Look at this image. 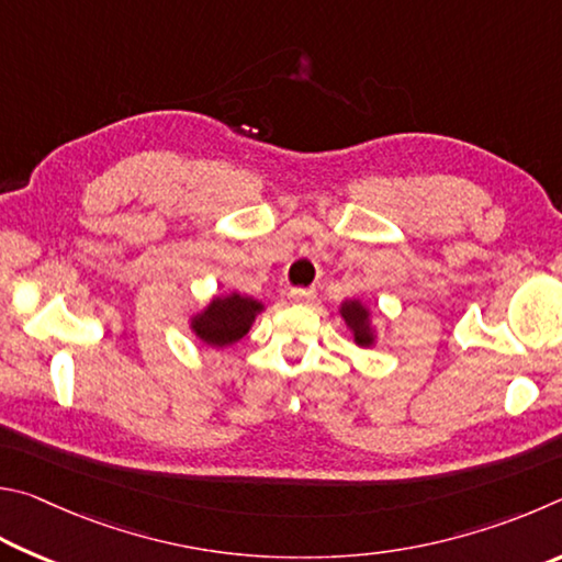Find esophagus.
I'll return each instance as SVG.
<instances>
[{"instance_id": "1", "label": "esophagus", "mask_w": 562, "mask_h": 562, "mask_svg": "<svg viewBox=\"0 0 562 562\" xmlns=\"http://www.w3.org/2000/svg\"><path fill=\"white\" fill-rule=\"evenodd\" d=\"M313 296H316V289H291L289 291V299L293 303H308V301H313Z\"/></svg>"}]
</instances>
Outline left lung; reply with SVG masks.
<instances>
[{"instance_id":"1","label":"left lung","mask_w":562,"mask_h":562,"mask_svg":"<svg viewBox=\"0 0 562 562\" xmlns=\"http://www.w3.org/2000/svg\"><path fill=\"white\" fill-rule=\"evenodd\" d=\"M340 316L346 321V326L350 328L352 338L360 348H370L375 342V328H372L370 321V311L362 301L358 299H348L340 303Z\"/></svg>"}]
</instances>
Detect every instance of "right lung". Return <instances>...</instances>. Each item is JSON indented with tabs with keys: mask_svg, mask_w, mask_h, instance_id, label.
Listing matches in <instances>:
<instances>
[{
	"mask_svg": "<svg viewBox=\"0 0 562 562\" xmlns=\"http://www.w3.org/2000/svg\"><path fill=\"white\" fill-rule=\"evenodd\" d=\"M263 311V303L241 293L214 296L202 313L192 318L194 336L212 348H226L249 333L254 318Z\"/></svg>",
	"mask_w": 562,
	"mask_h": 562,
	"instance_id": "add662e5",
	"label": "right lung"
}]
</instances>
